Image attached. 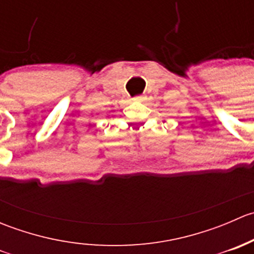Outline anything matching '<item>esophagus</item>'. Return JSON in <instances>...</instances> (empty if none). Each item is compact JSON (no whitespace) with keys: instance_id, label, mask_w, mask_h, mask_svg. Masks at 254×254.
<instances>
[{"instance_id":"1","label":"esophagus","mask_w":254,"mask_h":254,"mask_svg":"<svg viewBox=\"0 0 254 254\" xmlns=\"http://www.w3.org/2000/svg\"><path fill=\"white\" fill-rule=\"evenodd\" d=\"M143 99H145V97H143V96H136V97H135V98H134V101H135V102H142Z\"/></svg>"}]
</instances>
